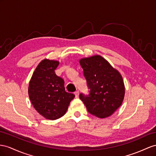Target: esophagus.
<instances>
[{"label":"esophagus","instance_id":"esophagus-1","mask_svg":"<svg viewBox=\"0 0 156 156\" xmlns=\"http://www.w3.org/2000/svg\"><path fill=\"white\" fill-rule=\"evenodd\" d=\"M74 94H75V95H76V97L78 98V95H79V91H76L75 92H74Z\"/></svg>","mask_w":156,"mask_h":156}]
</instances>
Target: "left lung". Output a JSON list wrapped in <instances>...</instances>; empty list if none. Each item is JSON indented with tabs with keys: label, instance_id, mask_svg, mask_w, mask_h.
<instances>
[{
	"label": "left lung",
	"instance_id": "left-lung-1",
	"mask_svg": "<svg viewBox=\"0 0 156 156\" xmlns=\"http://www.w3.org/2000/svg\"><path fill=\"white\" fill-rule=\"evenodd\" d=\"M90 90L80 94L88 112L99 118L111 116L121 105L125 97L122 76L101 56L80 60Z\"/></svg>",
	"mask_w": 156,
	"mask_h": 156
}]
</instances>
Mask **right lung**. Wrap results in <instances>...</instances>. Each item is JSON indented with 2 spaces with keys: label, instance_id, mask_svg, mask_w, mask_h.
<instances>
[{
  "label": "right lung",
  "instance_id": "obj_1",
  "mask_svg": "<svg viewBox=\"0 0 156 156\" xmlns=\"http://www.w3.org/2000/svg\"><path fill=\"white\" fill-rule=\"evenodd\" d=\"M59 62L44 59L35 69L28 87L30 101L35 109L47 119L56 120L66 112L73 94L66 92L64 80L55 70Z\"/></svg>",
  "mask_w": 156,
  "mask_h": 156
}]
</instances>
